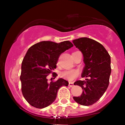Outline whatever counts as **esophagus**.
<instances>
[{
  "label": "esophagus",
  "mask_w": 125,
  "mask_h": 125,
  "mask_svg": "<svg viewBox=\"0 0 125 125\" xmlns=\"http://www.w3.org/2000/svg\"><path fill=\"white\" fill-rule=\"evenodd\" d=\"M69 86L70 87H73L74 86V83H73V82H69Z\"/></svg>",
  "instance_id": "obj_1"
}]
</instances>
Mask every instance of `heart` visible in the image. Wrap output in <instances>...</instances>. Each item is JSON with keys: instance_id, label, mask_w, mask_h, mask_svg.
Returning <instances> with one entry per match:
<instances>
[{"instance_id": "obj_1", "label": "heart", "mask_w": 125, "mask_h": 125, "mask_svg": "<svg viewBox=\"0 0 125 125\" xmlns=\"http://www.w3.org/2000/svg\"><path fill=\"white\" fill-rule=\"evenodd\" d=\"M79 75V71L76 70H65L60 72V76L63 79L68 80H73Z\"/></svg>"}]
</instances>
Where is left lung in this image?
<instances>
[{"instance_id": "left-lung-1", "label": "left lung", "mask_w": 125, "mask_h": 125, "mask_svg": "<svg viewBox=\"0 0 125 125\" xmlns=\"http://www.w3.org/2000/svg\"><path fill=\"white\" fill-rule=\"evenodd\" d=\"M73 43L83 54L85 66L82 77L87 78L74 82L83 92L80 97L73 99L81 105H91L100 99L109 85L111 57L104 46L93 39L82 37L73 40Z\"/></svg>"}]
</instances>
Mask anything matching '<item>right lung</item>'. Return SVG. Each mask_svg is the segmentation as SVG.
<instances>
[{"instance_id":"right-lung-1","label":"right lung","mask_w":125,"mask_h":125,"mask_svg":"<svg viewBox=\"0 0 125 125\" xmlns=\"http://www.w3.org/2000/svg\"><path fill=\"white\" fill-rule=\"evenodd\" d=\"M73 46L68 40L59 43L42 41L28 49L22 63L20 79L24 98L31 106L40 109L48 106L54 102L59 88L68 86V82L62 78L49 83L46 77L56 68L59 55Z\"/></svg>"}]
</instances>
